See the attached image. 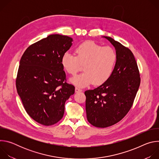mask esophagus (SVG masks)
<instances>
[{
  "instance_id": "1",
  "label": "esophagus",
  "mask_w": 159,
  "mask_h": 159,
  "mask_svg": "<svg viewBox=\"0 0 159 159\" xmlns=\"http://www.w3.org/2000/svg\"><path fill=\"white\" fill-rule=\"evenodd\" d=\"M75 92H76V93H79V92H82V90L81 89H80V88L77 87H75Z\"/></svg>"
}]
</instances>
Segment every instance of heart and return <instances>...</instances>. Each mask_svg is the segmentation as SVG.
Segmentation results:
<instances>
[{"instance_id": "obj_1", "label": "heart", "mask_w": 159, "mask_h": 159, "mask_svg": "<svg viewBox=\"0 0 159 159\" xmlns=\"http://www.w3.org/2000/svg\"><path fill=\"white\" fill-rule=\"evenodd\" d=\"M75 55L65 53L61 58L65 70L75 75L84 65V73L71 79L72 84L85 87L93 82L98 85L105 82L111 76L115 66L117 55L111 47H102L93 41H87L75 50Z\"/></svg>"}]
</instances>
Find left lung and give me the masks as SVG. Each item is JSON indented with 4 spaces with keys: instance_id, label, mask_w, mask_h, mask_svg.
<instances>
[{
    "instance_id": "8db88e82",
    "label": "left lung",
    "mask_w": 159,
    "mask_h": 159,
    "mask_svg": "<svg viewBox=\"0 0 159 159\" xmlns=\"http://www.w3.org/2000/svg\"><path fill=\"white\" fill-rule=\"evenodd\" d=\"M116 50L117 60L111 76L99 87L84 94L88 121L106 128L121 121L133 106L140 84V74L133 53L112 38L104 36Z\"/></svg>"
}]
</instances>
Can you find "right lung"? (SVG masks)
<instances>
[{"label":"right lung","mask_w":159,"mask_h":159,"mask_svg":"<svg viewBox=\"0 0 159 159\" xmlns=\"http://www.w3.org/2000/svg\"><path fill=\"white\" fill-rule=\"evenodd\" d=\"M72 41L67 36L49 35L31 44L20 60L17 93L29 116L43 125H55L63 118L65 103L75 93L61 65Z\"/></svg>","instance_id":"right-lung-1"}]
</instances>
